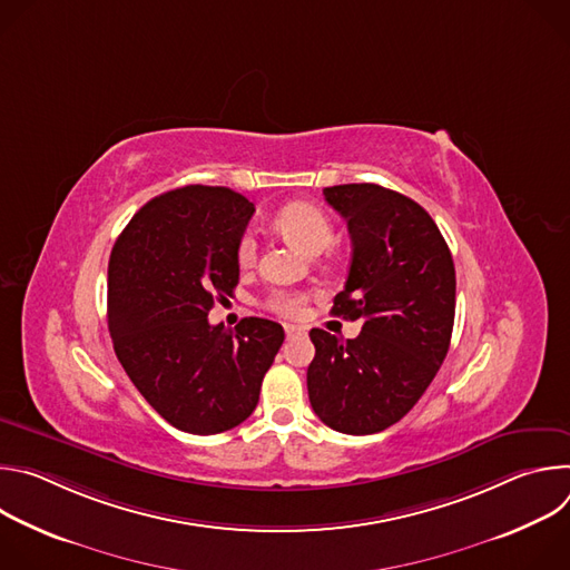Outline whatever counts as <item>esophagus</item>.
Wrapping results in <instances>:
<instances>
[{
	"label": "esophagus",
	"mask_w": 570,
	"mask_h": 570,
	"mask_svg": "<svg viewBox=\"0 0 570 570\" xmlns=\"http://www.w3.org/2000/svg\"><path fill=\"white\" fill-rule=\"evenodd\" d=\"M284 332H286V338H293V336L304 334V327H297V324H286Z\"/></svg>",
	"instance_id": "34e87169"
}]
</instances>
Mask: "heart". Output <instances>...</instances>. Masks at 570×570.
Masks as SVG:
<instances>
[{
  "label": "heart",
  "mask_w": 570,
  "mask_h": 570,
  "mask_svg": "<svg viewBox=\"0 0 570 570\" xmlns=\"http://www.w3.org/2000/svg\"><path fill=\"white\" fill-rule=\"evenodd\" d=\"M275 227L306 255H320L322 250H327L334 240L332 220L327 218V214L311 203L286 205L275 216ZM255 255H257V240L253 232H246L236 243V262L240 266H250L255 262ZM304 302H306V295L291 293V291H273L266 297V306L284 317L299 315Z\"/></svg>",
  "instance_id": "1"
}]
</instances>
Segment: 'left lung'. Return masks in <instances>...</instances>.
Instances as JSON below:
<instances>
[{
  "label": "left lung",
  "instance_id": "left-lung-1",
  "mask_svg": "<svg viewBox=\"0 0 570 570\" xmlns=\"http://www.w3.org/2000/svg\"><path fill=\"white\" fill-rule=\"evenodd\" d=\"M352 236L345 288L334 315L363 320L352 341L311 330L306 370L313 413L330 429L370 435L396 424L446 358L455 317V268L429 212L381 185L322 191Z\"/></svg>",
  "mask_w": 570,
  "mask_h": 570
}]
</instances>
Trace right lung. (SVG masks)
<instances>
[{"instance_id":"obj_1","label":"right lung","mask_w":570,"mask_h":570,"mask_svg":"<svg viewBox=\"0 0 570 570\" xmlns=\"http://www.w3.org/2000/svg\"><path fill=\"white\" fill-rule=\"evenodd\" d=\"M255 205L227 187L189 185L148 200L108 264V330L128 379L171 426L214 435L257 409L282 324H209L238 284L236 243Z\"/></svg>"}]
</instances>
